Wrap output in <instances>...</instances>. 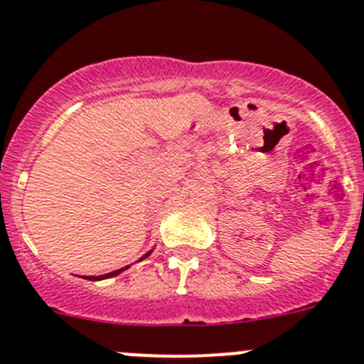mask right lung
<instances>
[{
	"label": "right lung",
	"instance_id": "right-lung-1",
	"mask_svg": "<svg viewBox=\"0 0 364 364\" xmlns=\"http://www.w3.org/2000/svg\"><path fill=\"white\" fill-rule=\"evenodd\" d=\"M149 255H150V252H149V254H145V255H143V257H141V259H145V257H149ZM127 268V267H125ZM125 268H119V270H114V272H110V274H105V276H94V277H87V279H92V281H97V279H107V277H112V276H117V274H121V272H123V270H125Z\"/></svg>",
	"mask_w": 364,
	"mask_h": 364
}]
</instances>
